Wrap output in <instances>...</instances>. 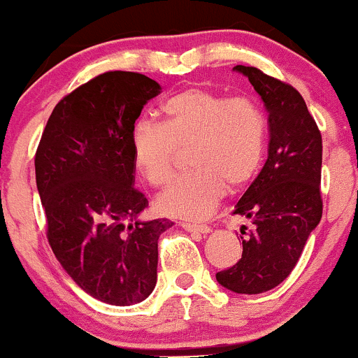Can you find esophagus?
I'll return each instance as SVG.
<instances>
[{"mask_svg": "<svg viewBox=\"0 0 358 358\" xmlns=\"http://www.w3.org/2000/svg\"><path fill=\"white\" fill-rule=\"evenodd\" d=\"M182 227L185 231L188 232H196V234H203V236H207V234L212 232V229L208 227V225H199V224H182Z\"/></svg>", "mask_w": 358, "mask_h": 358, "instance_id": "obj_1", "label": "esophagus"}]
</instances>
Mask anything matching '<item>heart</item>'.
I'll use <instances>...</instances> for the list:
<instances>
[{
    "label": "heart",
    "instance_id": "heart-1",
    "mask_svg": "<svg viewBox=\"0 0 358 358\" xmlns=\"http://www.w3.org/2000/svg\"><path fill=\"white\" fill-rule=\"evenodd\" d=\"M163 121L143 119L131 134L133 162L153 187L173 175L180 153H190L195 171L175 180L158 195L162 213L205 219L227 188L239 190L256 176L266 148V117L254 101L207 89H187L162 108Z\"/></svg>",
    "mask_w": 358,
    "mask_h": 358
}]
</instances>
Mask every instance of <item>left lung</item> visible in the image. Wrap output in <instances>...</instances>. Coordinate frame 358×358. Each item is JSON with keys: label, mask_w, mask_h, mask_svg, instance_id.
Segmentation results:
<instances>
[{"label": "left lung", "mask_w": 358, "mask_h": 358, "mask_svg": "<svg viewBox=\"0 0 358 358\" xmlns=\"http://www.w3.org/2000/svg\"><path fill=\"white\" fill-rule=\"evenodd\" d=\"M249 79L269 116L268 159L234 213L242 225V257L217 273V281L241 294H259L281 285L296 266L308 237L322 220V133L293 85L256 67L236 65Z\"/></svg>", "instance_id": "left-lung-1"}]
</instances>
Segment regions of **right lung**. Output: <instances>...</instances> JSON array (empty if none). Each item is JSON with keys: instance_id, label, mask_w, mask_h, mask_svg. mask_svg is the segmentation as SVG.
<instances>
[{"instance_id": "obj_1", "label": "right lung", "mask_w": 358, "mask_h": 358, "mask_svg": "<svg viewBox=\"0 0 358 358\" xmlns=\"http://www.w3.org/2000/svg\"><path fill=\"white\" fill-rule=\"evenodd\" d=\"M162 92L138 72H106L52 110L35 155L48 244L76 285L102 303L129 306L153 293L158 239L168 219L141 220L131 134Z\"/></svg>"}]
</instances>
